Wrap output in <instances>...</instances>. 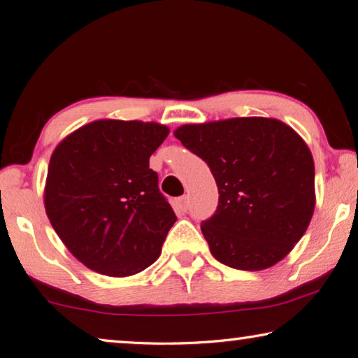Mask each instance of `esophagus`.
I'll use <instances>...</instances> for the list:
<instances>
[{"label": "esophagus", "mask_w": 358, "mask_h": 358, "mask_svg": "<svg viewBox=\"0 0 358 358\" xmlns=\"http://www.w3.org/2000/svg\"><path fill=\"white\" fill-rule=\"evenodd\" d=\"M177 207L180 211H187L189 207V201H187V196H181L177 199Z\"/></svg>", "instance_id": "obj_1"}]
</instances>
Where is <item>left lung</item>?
<instances>
[{
  "instance_id": "8db88e82",
  "label": "left lung",
  "mask_w": 358,
  "mask_h": 358,
  "mask_svg": "<svg viewBox=\"0 0 358 358\" xmlns=\"http://www.w3.org/2000/svg\"><path fill=\"white\" fill-rule=\"evenodd\" d=\"M207 162L220 201L201 229L221 264L257 271L280 262L310 226L314 161L280 120L246 117L185 124L173 132Z\"/></svg>"
}]
</instances>
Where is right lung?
Segmentation results:
<instances>
[{
	"mask_svg": "<svg viewBox=\"0 0 358 358\" xmlns=\"http://www.w3.org/2000/svg\"><path fill=\"white\" fill-rule=\"evenodd\" d=\"M169 128L99 120L77 129L50 157L45 211L74 256L98 273L131 276L161 254L177 221L150 156Z\"/></svg>",
	"mask_w": 358,
	"mask_h": 358,
	"instance_id": "obj_1",
	"label": "right lung"
}]
</instances>
